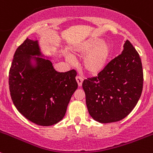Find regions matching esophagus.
<instances>
[{
	"instance_id": "1",
	"label": "esophagus",
	"mask_w": 153,
	"mask_h": 153,
	"mask_svg": "<svg viewBox=\"0 0 153 153\" xmlns=\"http://www.w3.org/2000/svg\"><path fill=\"white\" fill-rule=\"evenodd\" d=\"M83 78L82 77L79 76V75H78V76H76V81L77 82H78V84L79 87H81V85H82V83H83Z\"/></svg>"
}]
</instances>
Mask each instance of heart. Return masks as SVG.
Instances as JSON below:
<instances>
[{
	"instance_id": "obj_1",
	"label": "heart",
	"mask_w": 153,
	"mask_h": 153,
	"mask_svg": "<svg viewBox=\"0 0 153 153\" xmlns=\"http://www.w3.org/2000/svg\"><path fill=\"white\" fill-rule=\"evenodd\" d=\"M96 43V39H90L84 42L78 49L79 54L87 52L82 60V67L90 75H96L103 70L111 52L110 45L107 42Z\"/></svg>"
}]
</instances>
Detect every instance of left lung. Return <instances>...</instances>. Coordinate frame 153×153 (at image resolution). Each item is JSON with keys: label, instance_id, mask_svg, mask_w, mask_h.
Returning a JSON list of instances; mask_svg holds the SVG:
<instances>
[{"label": "left lung", "instance_id": "left-lung-1", "mask_svg": "<svg viewBox=\"0 0 153 153\" xmlns=\"http://www.w3.org/2000/svg\"><path fill=\"white\" fill-rule=\"evenodd\" d=\"M143 84L141 59L126 40L120 54L112 59L97 76L83 81L89 114L102 123L124 119L137 105Z\"/></svg>", "mask_w": 153, "mask_h": 153}]
</instances>
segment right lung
<instances>
[{"label":"right lung","instance_id":"right-lung-1","mask_svg":"<svg viewBox=\"0 0 153 153\" xmlns=\"http://www.w3.org/2000/svg\"><path fill=\"white\" fill-rule=\"evenodd\" d=\"M41 56L37 41L26 39L15 52L9 72L10 92L13 104L28 120L44 126L60 122L68 104L78 88L77 72L72 69L58 72L49 60L35 57L36 66L30 64L31 56Z\"/></svg>","mask_w":153,"mask_h":153}]
</instances>
